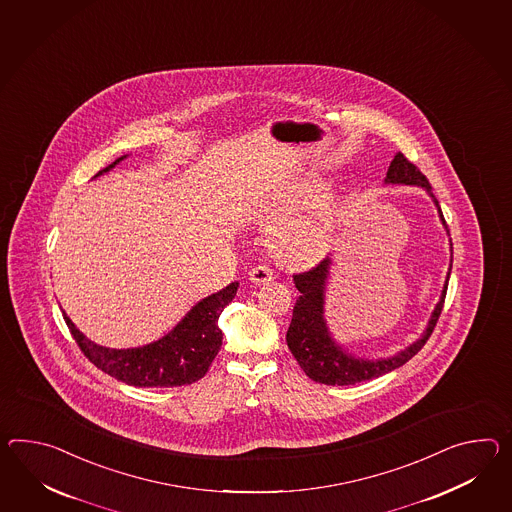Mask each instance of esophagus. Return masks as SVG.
Listing matches in <instances>:
<instances>
[{"instance_id": "esophagus-1", "label": "esophagus", "mask_w": 512, "mask_h": 512, "mask_svg": "<svg viewBox=\"0 0 512 512\" xmlns=\"http://www.w3.org/2000/svg\"><path fill=\"white\" fill-rule=\"evenodd\" d=\"M248 279H250L253 285H264V283H268V281L274 279V272H272L266 264H259V266L251 268Z\"/></svg>"}]
</instances>
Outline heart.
I'll list each match as a JSON object with an SVG mask.
<instances>
[{
	"label": "heart",
	"mask_w": 512,
	"mask_h": 512,
	"mask_svg": "<svg viewBox=\"0 0 512 512\" xmlns=\"http://www.w3.org/2000/svg\"><path fill=\"white\" fill-rule=\"evenodd\" d=\"M316 187V175H298L261 198L251 209V218L257 224L264 229H274L270 235L272 250L287 264H311L318 261L329 246L337 203L327 188L316 190Z\"/></svg>",
	"instance_id": "heart-1"
}]
</instances>
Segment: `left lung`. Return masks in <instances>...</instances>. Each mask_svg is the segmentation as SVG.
<instances>
[{
    "instance_id": "8db88e82",
    "label": "left lung",
    "mask_w": 512,
    "mask_h": 512,
    "mask_svg": "<svg viewBox=\"0 0 512 512\" xmlns=\"http://www.w3.org/2000/svg\"><path fill=\"white\" fill-rule=\"evenodd\" d=\"M385 183L424 188L425 192L429 194V198L435 203L438 218L449 237L444 214H442V209L438 205V200L431 190L427 177L411 161H407L403 157V153L394 155L392 163L388 166ZM449 251H451V257H449L446 283L442 288L440 300L435 305V311L431 312V318L427 322L422 337L414 340L411 346L398 351L396 355L381 357V359H362V357L349 353L348 349L338 344L329 331V325L325 320V288H327L329 272H331V264H333L331 257H327L316 268H312L305 274L294 275V285L300 290V298L296 300L294 311H292V322L287 331V344L294 359L300 364L301 370L316 383L346 387V385H355V383L388 374L399 366H403L405 362L411 361L412 357L424 348L427 338L431 337V333L437 325L438 316L444 307L451 264H453L451 238H449Z\"/></svg>"
}]
</instances>
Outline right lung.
Listing matches in <instances>:
<instances>
[{"mask_svg":"<svg viewBox=\"0 0 512 512\" xmlns=\"http://www.w3.org/2000/svg\"><path fill=\"white\" fill-rule=\"evenodd\" d=\"M127 155L96 174L103 175L124 161ZM238 283L198 301L163 338L138 346L114 349L88 340L63 311L66 325L88 361L101 372L133 387H181L192 385L207 374L211 362L222 348V331L218 318L237 296Z\"/></svg>","mask_w":512,"mask_h":512,"instance_id":"right-lung-1","label":"right lung"}]
</instances>
